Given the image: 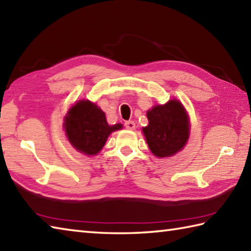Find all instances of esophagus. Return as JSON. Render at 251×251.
<instances>
[{
	"mask_svg": "<svg viewBox=\"0 0 251 251\" xmlns=\"http://www.w3.org/2000/svg\"><path fill=\"white\" fill-rule=\"evenodd\" d=\"M125 127H126L127 129L132 130V129H135L136 125H135V123L132 122V121H128V122H126V123H125Z\"/></svg>",
	"mask_w": 251,
	"mask_h": 251,
	"instance_id": "34e87169",
	"label": "esophagus"
}]
</instances>
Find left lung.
<instances>
[{
  "label": "left lung",
  "mask_w": 251,
  "mask_h": 251,
  "mask_svg": "<svg viewBox=\"0 0 251 251\" xmlns=\"http://www.w3.org/2000/svg\"><path fill=\"white\" fill-rule=\"evenodd\" d=\"M149 124L142 128L147 144L158 158H169L184 148L189 138V120L178 100H170L147 112Z\"/></svg>",
  "instance_id": "1"
}]
</instances>
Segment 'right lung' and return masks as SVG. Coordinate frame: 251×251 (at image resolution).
Masks as SVG:
<instances>
[{"instance_id":"1","label":"right lung","mask_w":251,"mask_h":251,"mask_svg":"<svg viewBox=\"0 0 251 251\" xmlns=\"http://www.w3.org/2000/svg\"><path fill=\"white\" fill-rule=\"evenodd\" d=\"M121 128L122 124H107L104 112L89 100L78 101L64 117V129L71 145L86 155L99 153L111 132Z\"/></svg>"}]
</instances>
